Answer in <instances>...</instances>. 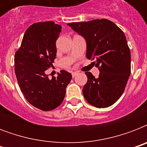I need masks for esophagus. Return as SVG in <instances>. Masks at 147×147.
<instances>
[{
  "label": "esophagus",
  "instance_id": "esophagus-1",
  "mask_svg": "<svg viewBox=\"0 0 147 147\" xmlns=\"http://www.w3.org/2000/svg\"><path fill=\"white\" fill-rule=\"evenodd\" d=\"M77 74H78V72H77V71H72V72H71V76H72V77H75V76H77Z\"/></svg>",
  "mask_w": 147,
  "mask_h": 147
}]
</instances>
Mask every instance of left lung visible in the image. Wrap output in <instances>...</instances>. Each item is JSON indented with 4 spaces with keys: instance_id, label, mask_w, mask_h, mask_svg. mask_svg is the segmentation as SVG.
<instances>
[{
    "instance_id": "8db88e82",
    "label": "left lung",
    "mask_w": 147,
    "mask_h": 147,
    "mask_svg": "<svg viewBox=\"0 0 147 147\" xmlns=\"http://www.w3.org/2000/svg\"><path fill=\"white\" fill-rule=\"evenodd\" d=\"M86 40L88 59L100 74L95 78L85 72L87 83L82 92L85 100L98 108H105L118 100L130 75V51L124 33L111 20H93L68 24Z\"/></svg>"
}]
</instances>
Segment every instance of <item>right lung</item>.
Segmentation results:
<instances>
[{
    "label": "right lung",
    "instance_id": "right-lung-1",
    "mask_svg": "<svg viewBox=\"0 0 147 147\" xmlns=\"http://www.w3.org/2000/svg\"><path fill=\"white\" fill-rule=\"evenodd\" d=\"M61 29L53 21L32 24L15 53V74L22 93L30 104L45 111L62 104L71 79V74L65 70L52 79L45 73L56 56L55 42Z\"/></svg>",
    "mask_w": 147,
    "mask_h": 147
}]
</instances>
